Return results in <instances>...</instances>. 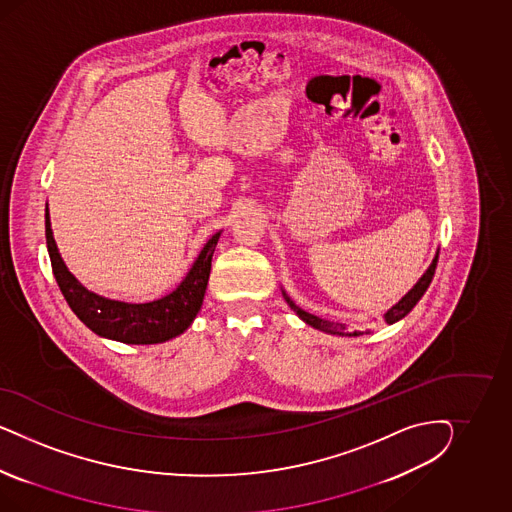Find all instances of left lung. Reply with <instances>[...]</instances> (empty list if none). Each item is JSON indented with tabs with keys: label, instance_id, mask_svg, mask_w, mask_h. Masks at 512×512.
I'll list each match as a JSON object with an SVG mask.
<instances>
[{
	"label": "left lung",
	"instance_id": "left-lung-1",
	"mask_svg": "<svg viewBox=\"0 0 512 512\" xmlns=\"http://www.w3.org/2000/svg\"><path fill=\"white\" fill-rule=\"evenodd\" d=\"M437 257H439V249L435 251V257L432 259V263H430V266L426 268V272L420 276L419 281L413 285V289H409V291L405 293V296H402V300H398L390 310L385 311V315H383V317H385L387 325L398 323L400 319H403L409 311L413 310V308L417 306V302H419L422 295L426 293L428 285L432 283L435 266H437ZM281 293H283L285 302L289 304V308L295 311L296 315H298L306 325L313 326V328H317V330H321V332L334 334V336H362V334H370L368 330H366V332H360V330H353V332H349V330H347V325H343V323H334V321H328V319H323V317H317V315H313L310 311L302 310L300 306H296L295 302L291 300V296L287 295L283 289H281Z\"/></svg>",
	"mask_w": 512,
	"mask_h": 512
}]
</instances>
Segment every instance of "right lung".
Returning a JSON list of instances; mask_svg holds the SVG:
<instances>
[{
  "mask_svg": "<svg viewBox=\"0 0 512 512\" xmlns=\"http://www.w3.org/2000/svg\"><path fill=\"white\" fill-rule=\"evenodd\" d=\"M45 234L54 278L58 281L69 308L75 311L78 319L101 338L131 345H152L184 334L201 311L212 268V255L221 231L204 244L199 257L191 264L186 278L180 281L174 291L142 304L97 295L86 289L69 272L52 234L48 204L45 210Z\"/></svg>",
  "mask_w": 512,
  "mask_h": 512,
  "instance_id": "obj_1",
  "label": "right lung"
}]
</instances>
